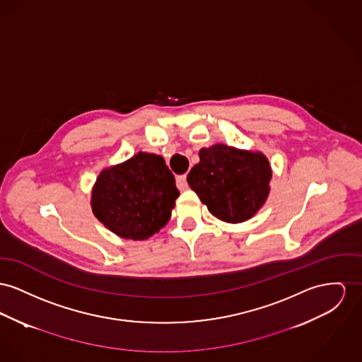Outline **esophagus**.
Listing matches in <instances>:
<instances>
[{
  "label": "esophagus",
  "mask_w": 362,
  "mask_h": 362,
  "mask_svg": "<svg viewBox=\"0 0 362 362\" xmlns=\"http://www.w3.org/2000/svg\"><path fill=\"white\" fill-rule=\"evenodd\" d=\"M175 182H177V188H178L180 191L188 189V182H187V175H185V174L178 175L177 180H175Z\"/></svg>",
  "instance_id": "esophagus-1"
}]
</instances>
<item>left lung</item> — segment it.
Wrapping results in <instances>:
<instances>
[{"mask_svg":"<svg viewBox=\"0 0 362 362\" xmlns=\"http://www.w3.org/2000/svg\"><path fill=\"white\" fill-rule=\"evenodd\" d=\"M187 181L214 217L240 223L254 217L270 192L272 168L259 151L214 144L199 151Z\"/></svg>","mask_w":362,"mask_h":362,"instance_id":"left-lung-1","label":"left lung"}]
</instances>
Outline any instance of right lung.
Instances as JSON below:
<instances>
[{
  "label": "right lung",
  "instance_id": "obj_1",
  "mask_svg": "<svg viewBox=\"0 0 362 362\" xmlns=\"http://www.w3.org/2000/svg\"><path fill=\"white\" fill-rule=\"evenodd\" d=\"M180 191L165 159L139 152L101 170L92 188L95 217L122 239L146 240L171 217Z\"/></svg>",
  "mask_w": 362,
  "mask_h": 362
}]
</instances>
